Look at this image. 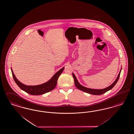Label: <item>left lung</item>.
<instances>
[{
  "label": "left lung",
  "mask_w": 134,
  "mask_h": 134,
  "mask_svg": "<svg viewBox=\"0 0 134 134\" xmlns=\"http://www.w3.org/2000/svg\"><path fill=\"white\" fill-rule=\"evenodd\" d=\"M121 69H122V68H121V69L120 71V72H119V74H118V75L117 78L115 80V81H114V82H113L112 84H111L110 86H109V87H107V88H104V89H90V88H86V87H84L83 86H82V85H80V84H79V81H77V79H76V77H75V76L74 74L72 73V76H73V77H74V84H75V86H76L78 89L80 90H81V91H84L85 92L89 93V94H92V95H97L104 94L105 92H106L107 91H109L110 90L112 89L113 87L115 85V84L117 83V82L118 81L119 77H120V73H121Z\"/></svg>",
  "instance_id": "1"
}]
</instances>
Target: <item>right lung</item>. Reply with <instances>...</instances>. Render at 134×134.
I'll list each match as a JSON object with an SVG mask.
<instances>
[{
	"instance_id": "1",
	"label": "right lung",
	"mask_w": 134,
	"mask_h": 134,
	"mask_svg": "<svg viewBox=\"0 0 134 134\" xmlns=\"http://www.w3.org/2000/svg\"><path fill=\"white\" fill-rule=\"evenodd\" d=\"M64 69L65 68H63L62 69H60V70H59L48 82L43 84L35 86H28L22 83L16 78L15 75L13 74L12 69L11 71L13 79L14 80L16 83L17 84V85L21 89L28 94L32 95H39L50 92L55 88L57 85L58 79L60 75L63 72Z\"/></svg>"
}]
</instances>
